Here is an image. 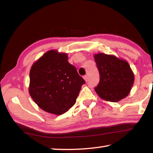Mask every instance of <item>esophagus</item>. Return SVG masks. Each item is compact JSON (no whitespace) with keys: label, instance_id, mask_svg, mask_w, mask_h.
I'll use <instances>...</instances> for the list:
<instances>
[{"label":"esophagus","instance_id":"34e87169","mask_svg":"<svg viewBox=\"0 0 153 153\" xmlns=\"http://www.w3.org/2000/svg\"><path fill=\"white\" fill-rule=\"evenodd\" d=\"M84 79L86 82H88V76H84Z\"/></svg>","mask_w":153,"mask_h":153}]
</instances>
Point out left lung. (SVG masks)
<instances>
[{"label": "left lung", "mask_w": 153, "mask_h": 153, "mask_svg": "<svg viewBox=\"0 0 153 153\" xmlns=\"http://www.w3.org/2000/svg\"><path fill=\"white\" fill-rule=\"evenodd\" d=\"M94 58L100 74V82L94 88L99 97L116 102L128 97L134 82L128 61L102 53L95 54Z\"/></svg>", "instance_id": "left-lung-1"}]
</instances>
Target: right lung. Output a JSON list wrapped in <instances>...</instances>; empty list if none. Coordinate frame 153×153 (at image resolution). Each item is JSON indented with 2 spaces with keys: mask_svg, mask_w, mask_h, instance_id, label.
<instances>
[{
  "mask_svg": "<svg viewBox=\"0 0 153 153\" xmlns=\"http://www.w3.org/2000/svg\"><path fill=\"white\" fill-rule=\"evenodd\" d=\"M85 81L68 62L67 53L50 50L35 61L30 71L29 93L41 109L61 115L76 102Z\"/></svg>",
  "mask_w": 153,
  "mask_h": 153,
  "instance_id": "obj_1",
  "label": "right lung"
}]
</instances>
